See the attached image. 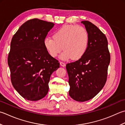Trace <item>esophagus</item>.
<instances>
[{
  "instance_id": "esophagus-1",
  "label": "esophagus",
  "mask_w": 125,
  "mask_h": 125,
  "mask_svg": "<svg viewBox=\"0 0 125 125\" xmlns=\"http://www.w3.org/2000/svg\"><path fill=\"white\" fill-rule=\"evenodd\" d=\"M60 65H61V66H62V67H64V66H65V64L64 62H60Z\"/></svg>"
}]
</instances>
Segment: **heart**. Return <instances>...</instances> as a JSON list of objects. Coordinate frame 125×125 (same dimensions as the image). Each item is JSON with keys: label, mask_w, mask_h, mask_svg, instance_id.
<instances>
[{"label": "heart", "mask_w": 125, "mask_h": 125, "mask_svg": "<svg viewBox=\"0 0 125 125\" xmlns=\"http://www.w3.org/2000/svg\"><path fill=\"white\" fill-rule=\"evenodd\" d=\"M89 40L88 32L84 27L67 25L58 29L53 34V38L46 37L44 44L52 57H57L63 49L64 51L61 55L62 59L71 58L77 60L85 53Z\"/></svg>", "instance_id": "1"}]
</instances>
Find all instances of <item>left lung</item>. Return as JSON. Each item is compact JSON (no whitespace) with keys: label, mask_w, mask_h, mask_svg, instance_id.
<instances>
[{"label":"left lung","mask_w":125,"mask_h":125,"mask_svg":"<svg viewBox=\"0 0 125 125\" xmlns=\"http://www.w3.org/2000/svg\"><path fill=\"white\" fill-rule=\"evenodd\" d=\"M89 36L82 57L66 65L70 96L75 101H88L96 96L106 83L111 56L108 41L102 32L89 21H82Z\"/></svg>","instance_id":"8db88e82"}]
</instances>
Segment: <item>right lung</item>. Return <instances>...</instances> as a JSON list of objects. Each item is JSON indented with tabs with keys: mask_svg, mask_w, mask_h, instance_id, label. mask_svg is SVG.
Here are the masks:
<instances>
[{
	"mask_svg": "<svg viewBox=\"0 0 125 125\" xmlns=\"http://www.w3.org/2000/svg\"><path fill=\"white\" fill-rule=\"evenodd\" d=\"M55 24L37 18L25 22L13 35L7 62L12 85L30 101L43 98L49 90L51 75L60 67L44 41Z\"/></svg>",
	"mask_w": 125,
	"mask_h": 125,
	"instance_id": "right-lung-1",
	"label": "right lung"
}]
</instances>
